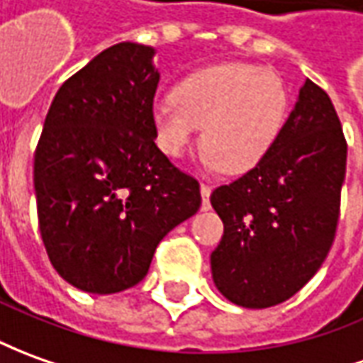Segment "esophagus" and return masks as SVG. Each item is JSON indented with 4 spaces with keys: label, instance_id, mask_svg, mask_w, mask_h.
<instances>
[{
    "label": "esophagus",
    "instance_id": "obj_1",
    "mask_svg": "<svg viewBox=\"0 0 363 363\" xmlns=\"http://www.w3.org/2000/svg\"><path fill=\"white\" fill-rule=\"evenodd\" d=\"M201 197H203V209H209L211 207V203H209V196H211V186L209 184H201Z\"/></svg>",
    "mask_w": 363,
    "mask_h": 363
}]
</instances>
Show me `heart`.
<instances>
[{
  "instance_id": "1",
  "label": "heart",
  "mask_w": 363,
  "mask_h": 363,
  "mask_svg": "<svg viewBox=\"0 0 363 363\" xmlns=\"http://www.w3.org/2000/svg\"><path fill=\"white\" fill-rule=\"evenodd\" d=\"M289 114V92L279 74L249 62L197 69L152 108L162 154L177 160L203 128V162L227 174L259 166L277 144Z\"/></svg>"
}]
</instances>
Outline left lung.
Here are the masks:
<instances>
[{
  "instance_id": "8db88e82",
  "label": "left lung",
  "mask_w": 363,
  "mask_h": 363,
  "mask_svg": "<svg viewBox=\"0 0 363 363\" xmlns=\"http://www.w3.org/2000/svg\"><path fill=\"white\" fill-rule=\"evenodd\" d=\"M346 156L334 104L306 79L264 160L211 194L223 221L211 272L227 301L269 308L316 274L336 237Z\"/></svg>"
}]
</instances>
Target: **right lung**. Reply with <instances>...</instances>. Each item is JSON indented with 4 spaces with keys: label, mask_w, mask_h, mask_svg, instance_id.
<instances>
[{
    "label": "right lung",
    "mask_w": 363,
    "mask_h": 363,
    "mask_svg": "<svg viewBox=\"0 0 363 363\" xmlns=\"http://www.w3.org/2000/svg\"><path fill=\"white\" fill-rule=\"evenodd\" d=\"M154 52L126 41L74 72L35 150L41 239L55 271L81 291L138 284L157 243L201 206L196 177L154 142Z\"/></svg>",
    "instance_id": "right-lung-1"
}]
</instances>
